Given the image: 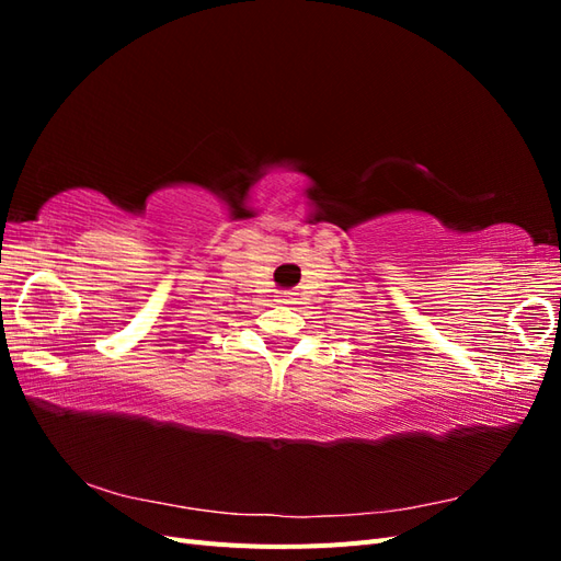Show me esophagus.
Wrapping results in <instances>:
<instances>
[{
  "label": "esophagus",
  "mask_w": 561,
  "mask_h": 561,
  "mask_svg": "<svg viewBox=\"0 0 561 561\" xmlns=\"http://www.w3.org/2000/svg\"><path fill=\"white\" fill-rule=\"evenodd\" d=\"M278 299V304H295V293H290V290H280L278 295H276Z\"/></svg>",
  "instance_id": "1"
}]
</instances>
